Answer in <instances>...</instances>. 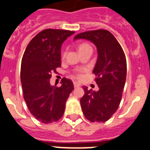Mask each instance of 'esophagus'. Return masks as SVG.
Masks as SVG:
<instances>
[{"label": "esophagus", "instance_id": "1", "mask_svg": "<svg viewBox=\"0 0 150 150\" xmlns=\"http://www.w3.org/2000/svg\"><path fill=\"white\" fill-rule=\"evenodd\" d=\"M74 87H75V88H76V87L80 86V83H77V82H74Z\"/></svg>", "mask_w": 150, "mask_h": 150}]
</instances>
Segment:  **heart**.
Returning <instances> with one entry per match:
<instances>
[{
    "label": "heart",
    "mask_w": 150,
    "mask_h": 150,
    "mask_svg": "<svg viewBox=\"0 0 150 150\" xmlns=\"http://www.w3.org/2000/svg\"><path fill=\"white\" fill-rule=\"evenodd\" d=\"M88 49H91V46L89 44H88V43H82L79 47V50L80 52L86 50H88Z\"/></svg>",
    "instance_id": "heart-1"
}]
</instances>
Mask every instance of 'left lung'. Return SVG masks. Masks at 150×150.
<instances>
[{
	"label": "left lung",
	"mask_w": 150,
	"mask_h": 150,
	"mask_svg": "<svg viewBox=\"0 0 150 150\" xmlns=\"http://www.w3.org/2000/svg\"><path fill=\"white\" fill-rule=\"evenodd\" d=\"M78 39L91 41L98 51L93 74L98 91L83 86L85 94L80 99L83 112L91 122H104L114 114L121 101L126 79L125 55L117 40L107 30L80 33L74 38Z\"/></svg>",
	"instance_id": "1"
}]
</instances>
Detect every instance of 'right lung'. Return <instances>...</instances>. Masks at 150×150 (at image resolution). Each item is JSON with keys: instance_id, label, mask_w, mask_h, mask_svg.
Segmentation results:
<instances>
[{"instance_id": "obj_1", "label": "right lung", "mask_w": 150, "mask_h": 150, "mask_svg": "<svg viewBox=\"0 0 150 150\" xmlns=\"http://www.w3.org/2000/svg\"><path fill=\"white\" fill-rule=\"evenodd\" d=\"M74 31L46 29L30 41L24 52L21 82L24 99L30 113L41 122H57L63 116L65 104L74 89L71 79L63 78L62 86H51L52 73L61 67V47Z\"/></svg>"}]
</instances>
